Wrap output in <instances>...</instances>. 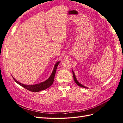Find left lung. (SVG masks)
<instances>
[{
  "label": "left lung",
  "mask_w": 123,
  "mask_h": 123,
  "mask_svg": "<svg viewBox=\"0 0 123 123\" xmlns=\"http://www.w3.org/2000/svg\"><path fill=\"white\" fill-rule=\"evenodd\" d=\"M73 77H74V81H75V83L77 84V85L79 86H81V87H85V88H87V87H86V86H82L81 83H80L78 81H77V79H76V77H75V74H74V73L73 72Z\"/></svg>",
  "instance_id": "left-lung-1"
}]
</instances>
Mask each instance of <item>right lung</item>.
<instances>
[{"mask_svg": "<svg viewBox=\"0 0 123 123\" xmlns=\"http://www.w3.org/2000/svg\"><path fill=\"white\" fill-rule=\"evenodd\" d=\"M59 63H60V62H58L55 64L54 68V71L52 72L49 78L47 80H46L45 81L40 83L38 84H36V85H24V84L20 83L18 81H17V80H15V78H14V77H13V78L15 80V81L17 83H18L20 86L24 87V88L26 89L27 90L31 91V92H39V91L44 90L48 88V87L50 86H51L52 85V84L53 83L56 70H57L58 65H59Z\"/></svg>", "mask_w": 123, "mask_h": 123, "instance_id": "1", "label": "right lung"}]
</instances>
